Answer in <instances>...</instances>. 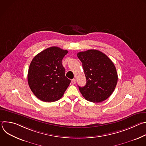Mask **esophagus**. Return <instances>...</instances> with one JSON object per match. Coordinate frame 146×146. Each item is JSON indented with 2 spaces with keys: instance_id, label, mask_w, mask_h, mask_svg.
<instances>
[{
  "instance_id": "esophagus-1",
  "label": "esophagus",
  "mask_w": 146,
  "mask_h": 146,
  "mask_svg": "<svg viewBox=\"0 0 146 146\" xmlns=\"http://www.w3.org/2000/svg\"><path fill=\"white\" fill-rule=\"evenodd\" d=\"M71 81H72V83L73 84H75L76 82V80L75 78H73V79Z\"/></svg>"
}]
</instances>
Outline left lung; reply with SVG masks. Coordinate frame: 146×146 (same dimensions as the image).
<instances>
[{
  "instance_id": "1",
  "label": "left lung",
  "mask_w": 146,
  "mask_h": 146,
  "mask_svg": "<svg viewBox=\"0 0 146 146\" xmlns=\"http://www.w3.org/2000/svg\"><path fill=\"white\" fill-rule=\"evenodd\" d=\"M82 62L87 83L79 90L87 100L99 103L107 99L113 92L118 75L113 62L104 53L89 50L77 53Z\"/></svg>"
}]
</instances>
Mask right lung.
Wrapping results in <instances>:
<instances>
[{"instance_id":"obj_1","label":"right lung","mask_w":146,"mask_h":146,"mask_svg":"<svg viewBox=\"0 0 146 146\" xmlns=\"http://www.w3.org/2000/svg\"><path fill=\"white\" fill-rule=\"evenodd\" d=\"M68 51L58 47H49L36 55L30 64L28 82L34 95L46 102L58 100L70 83L65 77L62 60Z\"/></svg>"}]
</instances>
